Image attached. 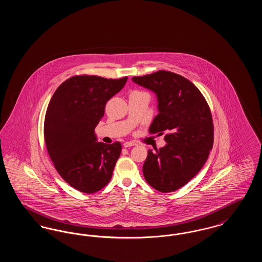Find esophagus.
Listing matches in <instances>:
<instances>
[{"label":"esophagus","mask_w":262,"mask_h":262,"mask_svg":"<svg viewBox=\"0 0 262 262\" xmlns=\"http://www.w3.org/2000/svg\"><path fill=\"white\" fill-rule=\"evenodd\" d=\"M134 145H136V143L133 142V141H126V142L124 143V147H125V148L130 147V146H134Z\"/></svg>","instance_id":"obj_1"}]
</instances>
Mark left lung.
<instances>
[{"label":"left lung","instance_id":"8db88e82","mask_svg":"<svg viewBox=\"0 0 262 262\" xmlns=\"http://www.w3.org/2000/svg\"><path fill=\"white\" fill-rule=\"evenodd\" d=\"M132 79L158 98L159 114L149 134L166 133V145L148 150L143 176L156 190L174 191L198 174L208 158L214 141L210 108L200 89L178 74L158 71Z\"/></svg>","mask_w":262,"mask_h":262}]
</instances>
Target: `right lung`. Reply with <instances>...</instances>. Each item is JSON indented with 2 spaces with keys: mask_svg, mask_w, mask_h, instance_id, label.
Returning a JSON list of instances; mask_svg holds the SVG:
<instances>
[{
  "mask_svg": "<svg viewBox=\"0 0 262 262\" xmlns=\"http://www.w3.org/2000/svg\"><path fill=\"white\" fill-rule=\"evenodd\" d=\"M119 79L80 75L64 80L53 94L44 121V138L56 170L76 190L94 193L108 185L122 144L96 142L94 128L107 101L125 86Z\"/></svg>",
  "mask_w": 262,
  "mask_h": 262,
  "instance_id": "right-lung-1",
  "label": "right lung"
}]
</instances>
